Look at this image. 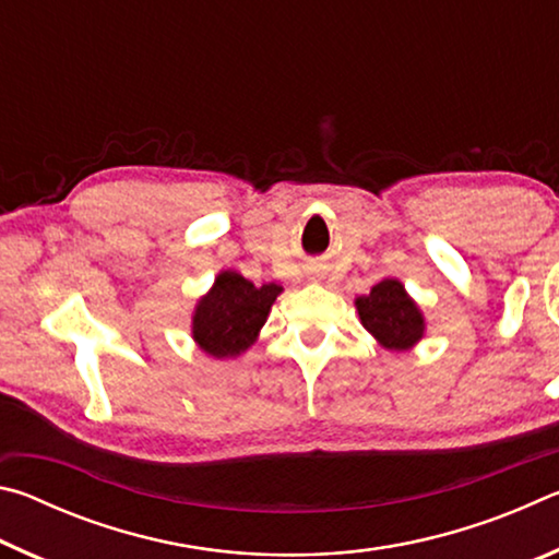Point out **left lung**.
<instances>
[{"instance_id": "8db88e82", "label": "left lung", "mask_w": 559, "mask_h": 559, "mask_svg": "<svg viewBox=\"0 0 559 559\" xmlns=\"http://www.w3.org/2000/svg\"><path fill=\"white\" fill-rule=\"evenodd\" d=\"M359 320L384 349L404 353L424 337V316L396 278H384L367 296L355 298Z\"/></svg>"}]
</instances>
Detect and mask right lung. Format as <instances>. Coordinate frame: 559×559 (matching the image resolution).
I'll list each match as a JSON object with an SVG mask.
<instances>
[{
	"instance_id": "add662e5",
	"label": "right lung",
	"mask_w": 559,
	"mask_h": 559,
	"mask_svg": "<svg viewBox=\"0 0 559 559\" xmlns=\"http://www.w3.org/2000/svg\"><path fill=\"white\" fill-rule=\"evenodd\" d=\"M281 290L276 283H263L257 288L241 273L222 271L210 293L202 296L194 308V343L216 359L239 357L243 349L257 343Z\"/></svg>"
}]
</instances>
